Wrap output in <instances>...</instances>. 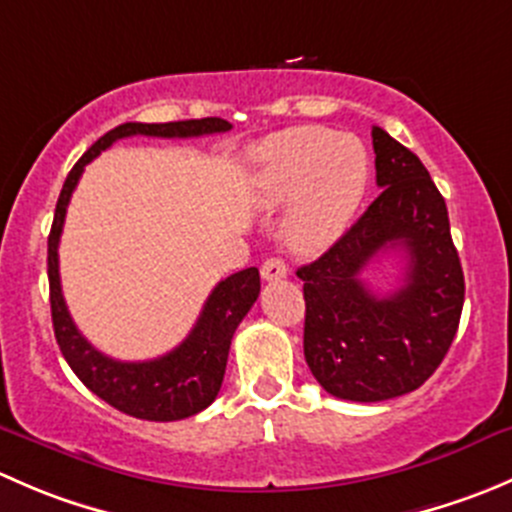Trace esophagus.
Returning a JSON list of instances; mask_svg holds the SVG:
<instances>
[{"instance_id": "1", "label": "esophagus", "mask_w": 512, "mask_h": 512, "mask_svg": "<svg viewBox=\"0 0 512 512\" xmlns=\"http://www.w3.org/2000/svg\"><path fill=\"white\" fill-rule=\"evenodd\" d=\"M262 277H265L267 282L272 280H282V277H287V262L282 260V257H270V260L262 262Z\"/></svg>"}]
</instances>
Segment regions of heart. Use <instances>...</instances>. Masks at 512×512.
<instances>
[{"instance_id":"obj_1","label":"heart","mask_w":512,"mask_h":512,"mask_svg":"<svg viewBox=\"0 0 512 512\" xmlns=\"http://www.w3.org/2000/svg\"><path fill=\"white\" fill-rule=\"evenodd\" d=\"M255 195L262 205L293 200L285 235L294 250H322L352 225L369 183L364 143L329 128H287L255 148Z\"/></svg>"}]
</instances>
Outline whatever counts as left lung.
Here are the masks:
<instances>
[{
	"mask_svg": "<svg viewBox=\"0 0 512 512\" xmlns=\"http://www.w3.org/2000/svg\"><path fill=\"white\" fill-rule=\"evenodd\" d=\"M381 195L319 260L304 282V359L337 399L374 404L418 389L451 349L461 322V260L446 200L418 156L371 128ZM384 251L407 255L405 285L376 298L358 275Z\"/></svg>",
	"mask_w": 512,
	"mask_h": 512,
	"instance_id": "obj_1",
	"label": "left lung"
}]
</instances>
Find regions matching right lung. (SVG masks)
I'll return each mask as SVG.
<instances>
[{"mask_svg":"<svg viewBox=\"0 0 512 512\" xmlns=\"http://www.w3.org/2000/svg\"><path fill=\"white\" fill-rule=\"evenodd\" d=\"M230 128V123L223 118L123 123V126H116L106 136L98 138L94 146L79 158V163L66 175L64 188L56 200L54 223H51L49 232V257H46L56 344H59L64 359L69 361L71 371L94 391L98 399H103L123 414L143 418V421H180V418L200 414L213 404L220 386H223L232 334L260 294V272H257V267H247V270L235 272V275L218 282V287L210 292L195 327L173 352L151 361L111 359L86 342V337L79 332L69 309H66L59 277V237L64 230L66 208H69L71 193H74L86 165L98 153L113 146L118 138H193L208 136V133H225Z\"/></svg>","mask_w":512,"mask_h":512,"instance_id":"add662e5","label":"right lung"}]
</instances>
